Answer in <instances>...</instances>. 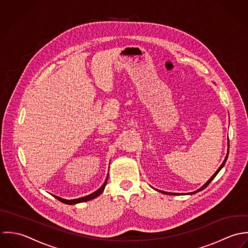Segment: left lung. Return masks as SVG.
Here are the masks:
<instances>
[{"instance_id": "8db88e82", "label": "left lung", "mask_w": 248, "mask_h": 248, "mask_svg": "<svg viewBox=\"0 0 248 248\" xmlns=\"http://www.w3.org/2000/svg\"><path fill=\"white\" fill-rule=\"evenodd\" d=\"M227 157H228V153H227V155H226V158H225V160L223 161V163H222V164L220 165V167L218 168V170H217L215 172V174H214V175H213V176H212V177H211V178H210V179H209V180H208V181H207V182L204 184V186H202L200 189H198V191H196V192H193V193H189V194H191V195H193V194H197L198 192H200V191L204 190V189H205V188H206V187H207V186H208V185H209V184L212 182V180H213V179L216 177V175L218 173V171H219V170L222 169V167L224 166V164H225V162H226V160H227ZM159 192H161V191H159ZM161 193H163V194H166V195H170V196H177V195H179V194H173V193H168V192H161Z\"/></svg>"}]
</instances>
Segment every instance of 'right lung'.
<instances>
[{
	"instance_id": "right-lung-1",
	"label": "right lung",
	"mask_w": 248,
	"mask_h": 248,
	"mask_svg": "<svg viewBox=\"0 0 248 248\" xmlns=\"http://www.w3.org/2000/svg\"><path fill=\"white\" fill-rule=\"evenodd\" d=\"M107 179H108V175H107L106 180L104 181L103 185L99 188V190H97V191H96V192H94L93 194H91V195H89V196H86V197H83V198L68 200V199H63V198L55 197V196H53V197L56 198V199H58L59 201L63 202V203H66V204H70V205H72V204H77V203H80V202H84V201H88V200H91V199H93V198H97L98 196H99V195L103 192V190H104V188H105V185H106V183H107Z\"/></svg>"
}]
</instances>
